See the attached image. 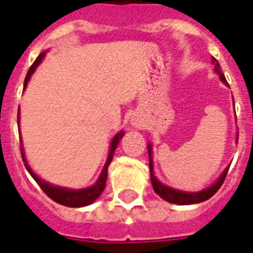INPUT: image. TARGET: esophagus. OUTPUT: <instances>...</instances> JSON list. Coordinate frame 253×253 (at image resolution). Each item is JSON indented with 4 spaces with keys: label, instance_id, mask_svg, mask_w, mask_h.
<instances>
[{
    "label": "esophagus",
    "instance_id": "obj_1",
    "mask_svg": "<svg viewBox=\"0 0 253 253\" xmlns=\"http://www.w3.org/2000/svg\"><path fill=\"white\" fill-rule=\"evenodd\" d=\"M132 125H134V126H136V127H138V126H140V125H139V122H138V121H134V122H132Z\"/></svg>",
    "mask_w": 253,
    "mask_h": 253
}]
</instances>
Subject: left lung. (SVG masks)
Returning <instances> with one entry per match:
<instances>
[{"mask_svg": "<svg viewBox=\"0 0 253 253\" xmlns=\"http://www.w3.org/2000/svg\"><path fill=\"white\" fill-rule=\"evenodd\" d=\"M212 64H214V71H215L218 75H219V79L222 80L223 84L227 85V80L226 77L222 73V69H220V65L218 63L216 59L212 57ZM148 156H150V174H151V182H152V186H154V190L156 194L162 197L163 200L168 201L170 204H176V205H192V204H200V202H204V201L209 200L210 197H212L215 194L219 188L223 184L224 178H226V174L228 172V168L224 169L222 174L219 176V178L211 185L209 186L208 189H204L201 192H182V190H177V189L169 188L167 185L162 184L160 181L155 177L154 174V163H152V148H151V144H148Z\"/></svg>", "mask_w": 253, "mask_h": 253, "instance_id": "1", "label": "left lung"}]
</instances>
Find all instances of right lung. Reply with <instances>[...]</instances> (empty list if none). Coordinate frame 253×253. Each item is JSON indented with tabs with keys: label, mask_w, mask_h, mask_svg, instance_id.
<instances>
[{
	"label": "right lung",
	"mask_w": 253,
	"mask_h": 253,
	"mask_svg": "<svg viewBox=\"0 0 253 253\" xmlns=\"http://www.w3.org/2000/svg\"><path fill=\"white\" fill-rule=\"evenodd\" d=\"M45 56V52H42L39 56L37 57V60L34 61L33 65L30 67L29 72L26 75L25 79V84H23V87H26L27 83H29L30 77L34 73V71L37 69V67L41 64V61L43 60V57ZM18 121H19V110H18ZM125 135L123 131H119L118 134L115 135L113 140H111V146H110V151H109V156H107V160L105 163V167H103L102 172L99 174L98 180L95 181L94 185H91L89 188L85 189H67V188H59V186H53V185L48 184V182H45L42 178L35 174V173L31 170V168L29 167L27 162H26L25 159V152H23V147H22V140H21V154H22V159H23V162H25V167L26 169L29 170V173L31 174L34 180L37 181V184L41 186V189L43 192L47 194V196L51 198L52 201L57 202V204L64 205V206H68V208H83V206H87V205L93 204L97 198H98L101 194H102L103 189H105V185H106V180H107V168H109V164L113 160V156H114L115 148L118 146V143L121 142V139Z\"/></svg>",
	"instance_id": "obj_1"
}]
</instances>
